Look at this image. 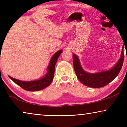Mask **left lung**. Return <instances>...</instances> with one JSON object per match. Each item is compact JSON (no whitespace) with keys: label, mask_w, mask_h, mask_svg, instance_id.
Here are the masks:
<instances>
[{"label":"left lung","mask_w":127,"mask_h":127,"mask_svg":"<svg viewBox=\"0 0 127 127\" xmlns=\"http://www.w3.org/2000/svg\"><path fill=\"white\" fill-rule=\"evenodd\" d=\"M123 48L122 49L121 58L112 69L95 74L85 72L81 67L78 57L75 54H73V63L78 79L82 83L90 87L100 88L108 85L118 76L123 66L124 55Z\"/></svg>","instance_id":"obj_1"}]
</instances>
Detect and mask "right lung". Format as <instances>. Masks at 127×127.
Here are the masks:
<instances>
[{"label":"right lung","instance_id":"obj_1","mask_svg":"<svg viewBox=\"0 0 127 127\" xmlns=\"http://www.w3.org/2000/svg\"><path fill=\"white\" fill-rule=\"evenodd\" d=\"M62 52V50H59L57 51L53 56L48 66V73L46 74V76L44 78L40 79L39 80L25 82L14 79L10 76H9V77L16 84L20 86V87H22L24 90H27V91H36L44 89L50 85V83L52 82L54 78V75L55 64Z\"/></svg>","mask_w":127,"mask_h":127}]
</instances>
